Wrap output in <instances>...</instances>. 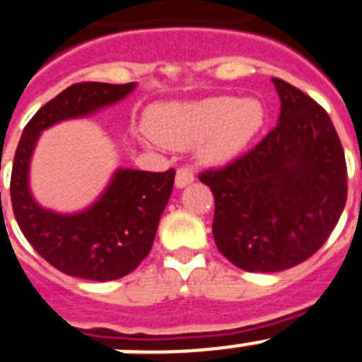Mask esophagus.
Here are the masks:
<instances>
[{
  "mask_svg": "<svg viewBox=\"0 0 362 362\" xmlns=\"http://www.w3.org/2000/svg\"><path fill=\"white\" fill-rule=\"evenodd\" d=\"M193 180H194L193 171L187 168H180L177 171V177H175V185H177L178 189H182V187H185V185L193 184Z\"/></svg>",
  "mask_w": 362,
  "mask_h": 362,
  "instance_id": "1",
  "label": "esophagus"
}]
</instances>
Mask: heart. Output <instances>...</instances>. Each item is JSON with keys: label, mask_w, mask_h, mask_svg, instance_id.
<instances>
[{"label": "heart", "mask_w": 362, "mask_h": 362, "mask_svg": "<svg viewBox=\"0 0 362 362\" xmlns=\"http://www.w3.org/2000/svg\"><path fill=\"white\" fill-rule=\"evenodd\" d=\"M266 124V109L255 98L213 96L197 102L165 103L149 112L151 134L168 147L204 140L199 155L207 163H228L246 149Z\"/></svg>", "instance_id": "1"}]
</instances>
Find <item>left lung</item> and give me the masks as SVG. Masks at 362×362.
Here are the masks:
<instances>
[{
    "mask_svg": "<svg viewBox=\"0 0 362 362\" xmlns=\"http://www.w3.org/2000/svg\"><path fill=\"white\" fill-rule=\"evenodd\" d=\"M279 124L250 153L200 173L215 197L213 237L237 268L272 273L315 253L346 204V160L328 112L272 78Z\"/></svg>",
    "mask_w": 362,
    "mask_h": 362,
    "instance_id": "8db88e82",
    "label": "left lung"
}]
</instances>
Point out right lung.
<instances>
[{"label": "right lung", "mask_w": 362, "mask_h": 362, "mask_svg": "<svg viewBox=\"0 0 362 362\" xmlns=\"http://www.w3.org/2000/svg\"><path fill=\"white\" fill-rule=\"evenodd\" d=\"M136 83H74L40 109L23 129L12 163L11 200L16 222L30 246L59 272L87 281H116L138 268L151 251L168 206L175 169L165 173L116 169L89 207L58 213L30 193L29 171L40 134L72 118H86L133 93Z\"/></svg>", "instance_id": "obj_1"}]
</instances>
